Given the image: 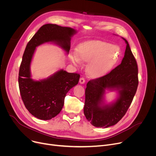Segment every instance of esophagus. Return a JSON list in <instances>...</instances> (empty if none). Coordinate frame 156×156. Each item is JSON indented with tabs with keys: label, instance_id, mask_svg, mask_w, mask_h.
Masks as SVG:
<instances>
[{
	"label": "esophagus",
	"instance_id": "obj_1",
	"mask_svg": "<svg viewBox=\"0 0 156 156\" xmlns=\"http://www.w3.org/2000/svg\"><path fill=\"white\" fill-rule=\"evenodd\" d=\"M79 82H80V84H83V83H85V78H80V81H79Z\"/></svg>",
	"mask_w": 156,
	"mask_h": 156
}]
</instances>
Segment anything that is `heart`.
Wrapping results in <instances>:
<instances>
[{
    "mask_svg": "<svg viewBox=\"0 0 156 156\" xmlns=\"http://www.w3.org/2000/svg\"><path fill=\"white\" fill-rule=\"evenodd\" d=\"M121 55L120 48L101 40H90L78 45L71 56L74 64L88 62L87 71L93 78L105 76L114 67Z\"/></svg>",
    "mask_w": 156,
    "mask_h": 156,
    "instance_id": "b5f03b06",
    "label": "heart"
}]
</instances>
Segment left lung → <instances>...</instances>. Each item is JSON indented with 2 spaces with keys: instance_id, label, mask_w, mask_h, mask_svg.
Returning <instances> with one entry per match:
<instances>
[{
  "instance_id": "8db88e82",
  "label": "left lung",
  "mask_w": 156,
  "mask_h": 156,
  "mask_svg": "<svg viewBox=\"0 0 156 156\" xmlns=\"http://www.w3.org/2000/svg\"><path fill=\"white\" fill-rule=\"evenodd\" d=\"M121 63L105 76L90 80L85 89L84 114L90 123L99 128L116 125L123 117L136 94L138 85V66L128 41ZM106 89L119 92L117 101L104 103Z\"/></svg>"
}]
</instances>
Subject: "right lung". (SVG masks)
Returning a JSON list of instances; mask_svg holds the SVG:
<instances>
[{
    "instance_id": "obj_1",
    "label": "right lung",
    "mask_w": 156,
    "mask_h": 156,
    "mask_svg": "<svg viewBox=\"0 0 156 156\" xmlns=\"http://www.w3.org/2000/svg\"><path fill=\"white\" fill-rule=\"evenodd\" d=\"M76 32L69 27L46 24L27 44L20 68L19 88L26 108L39 119H51L61 112L66 94L78 84L80 75L61 69L46 79L34 80L31 78L30 65L36 47L52 42L68 54L71 38Z\"/></svg>"
}]
</instances>
